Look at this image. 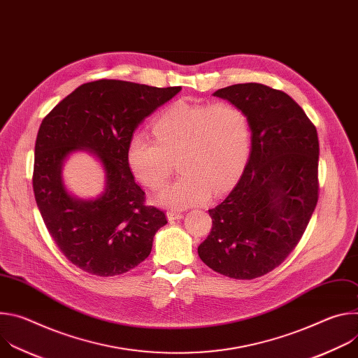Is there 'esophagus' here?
I'll use <instances>...</instances> for the list:
<instances>
[{
	"mask_svg": "<svg viewBox=\"0 0 358 358\" xmlns=\"http://www.w3.org/2000/svg\"><path fill=\"white\" fill-rule=\"evenodd\" d=\"M184 217L182 213H176V211H170L167 213V220L171 222V221H176V220H181Z\"/></svg>",
	"mask_w": 358,
	"mask_h": 358,
	"instance_id": "34e87169",
	"label": "esophagus"
}]
</instances>
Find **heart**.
<instances>
[{
  "mask_svg": "<svg viewBox=\"0 0 358 358\" xmlns=\"http://www.w3.org/2000/svg\"><path fill=\"white\" fill-rule=\"evenodd\" d=\"M155 138L131 136L126 150L129 169L148 189L170 178L177 160L181 176L160 191L157 206L184 210L220 195L243 169L250 147L248 115L232 101L191 103L178 100L151 124Z\"/></svg>",
  "mask_w": 358,
  "mask_h": 358,
  "instance_id": "1",
  "label": "heart"
}]
</instances>
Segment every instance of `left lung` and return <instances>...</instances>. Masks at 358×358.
Masks as SVG:
<instances>
[{
    "label": "left lung",
    "mask_w": 358,
    "mask_h": 358,
    "mask_svg": "<svg viewBox=\"0 0 358 358\" xmlns=\"http://www.w3.org/2000/svg\"><path fill=\"white\" fill-rule=\"evenodd\" d=\"M214 96L245 110L250 151L239 181L213 210L201 261L232 279H255L279 266L299 243L317 203L319 137L282 90L261 83L218 89Z\"/></svg>",
    "instance_id": "1"
}]
</instances>
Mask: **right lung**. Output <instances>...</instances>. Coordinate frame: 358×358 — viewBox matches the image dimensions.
Segmentation results:
<instances>
[{
	"mask_svg": "<svg viewBox=\"0 0 358 358\" xmlns=\"http://www.w3.org/2000/svg\"><path fill=\"white\" fill-rule=\"evenodd\" d=\"M180 90L94 80L76 87L42 120L35 201L50 236L82 271L105 278L129 272L148 257L152 238L167 224L163 211L144 206L126 150L138 124ZM76 150L90 152L104 170V191L94 199H79L66 188L63 166Z\"/></svg>",
	"mask_w": 358,
	"mask_h": 358,
	"instance_id": "right-lung-1",
	"label": "right lung"
}]
</instances>
